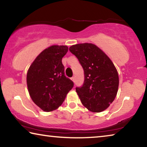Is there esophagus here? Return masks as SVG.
<instances>
[{"mask_svg": "<svg viewBox=\"0 0 147 147\" xmlns=\"http://www.w3.org/2000/svg\"><path fill=\"white\" fill-rule=\"evenodd\" d=\"M71 80H72V81H73L74 83L75 82V78H74V77H72V78H71Z\"/></svg>", "mask_w": 147, "mask_h": 147, "instance_id": "obj_1", "label": "esophagus"}]
</instances>
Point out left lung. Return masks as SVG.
Here are the masks:
<instances>
[{"instance_id":"obj_1","label":"left lung","mask_w":147,"mask_h":147,"mask_svg":"<svg viewBox=\"0 0 147 147\" xmlns=\"http://www.w3.org/2000/svg\"><path fill=\"white\" fill-rule=\"evenodd\" d=\"M69 51L78 59L84 71L83 86L76 88L82 104L92 112L105 110L118 91L119 75L113 62L92 43L74 45Z\"/></svg>"}]
</instances>
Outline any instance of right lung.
Wrapping results in <instances>:
<instances>
[{
  "label": "right lung",
  "mask_w": 147,
  "mask_h": 147,
  "mask_svg": "<svg viewBox=\"0 0 147 147\" xmlns=\"http://www.w3.org/2000/svg\"><path fill=\"white\" fill-rule=\"evenodd\" d=\"M66 45H53L45 49L32 62L27 72L26 83L34 102L46 112L61 105L74 83L64 73L62 58Z\"/></svg>",
  "instance_id": "add662e5"
}]
</instances>
